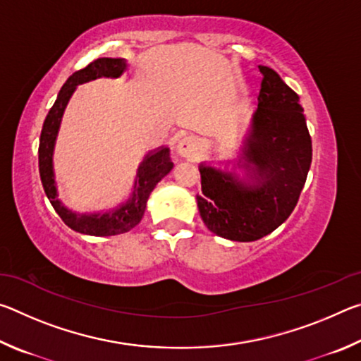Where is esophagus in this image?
Segmentation results:
<instances>
[{
    "label": "esophagus",
    "instance_id": "esophagus-1",
    "mask_svg": "<svg viewBox=\"0 0 361 361\" xmlns=\"http://www.w3.org/2000/svg\"><path fill=\"white\" fill-rule=\"evenodd\" d=\"M200 149H202V145L194 137H185L176 146V152L185 159H194L195 156H199Z\"/></svg>",
    "mask_w": 361,
    "mask_h": 361
}]
</instances>
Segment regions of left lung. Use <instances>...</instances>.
<instances>
[{
  "mask_svg": "<svg viewBox=\"0 0 361 361\" xmlns=\"http://www.w3.org/2000/svg\"><path fill=\"white\" fill-rule=\"evenodd\" d=\"M258 68L262 75L258 108L242 166L255 185L200 166L202 192L195 195L207 228L235 242L258 240L291 215L312 162V140L298 94L272 68Z\"/></svg>",
  "mask_w": 361,
  "mask_h": 361,
  "instance_id": "8db88e82",
  "label": "left lung"
}]
</instances>
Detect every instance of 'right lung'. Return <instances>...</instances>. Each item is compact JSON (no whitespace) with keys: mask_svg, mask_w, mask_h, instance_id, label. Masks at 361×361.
Returning <instances> with one entry per match:
<instances>
[{"mask_svg":"<svg viewBox=\"0 0 361 361\" xmlns=\"http://www.w3.org/2000/svg\"><path fill=\"white\" fill-rule=\"evenodd\" d=\"M127 68V62L124 59H97L89 63L85 68L79 70L66 79L63 87L60 89L56 103H54L51 111L46 116L44 124H42L41 138H39V176L42 188L47 199L51 200L54 210L63 219V223L73 231L81 232L87 235H116L124 234L142 221L143 213L146 209V202L152 189L173 169V162L170 159L169 148H161L154 152H149L143 159L142 166L138 167V175L133 186V194L129 202L121 205L119 209L108 213H94V215H81V213H73L66 210L62 202L57 199L56 181H54L52 172V151L54 143L62 121V114L65 111L66 103L75 92L76 85L92 81V79L106 76V78H119Z\"/></svg>","mask_w":361,"mask_h":361,"instance_id":"right-lung-1","label":"right lung"}]
</instances>
